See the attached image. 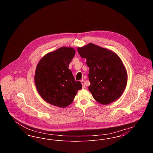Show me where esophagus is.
<instances>
[{"mask_svg": "<svg viewBox=\"0 0 153 153\" xmlns=\"http://www.w3.org/2000/svg\"><path fill=\"white\" fill-rule=\"evenodd\" d=\"M81 84L82 85V88H85V82H84V80H81Z\"/></svg>", "mask_w": 153, "mask_h": 153, "instance_id": "1", "label": "esophagus"}]
</instances>
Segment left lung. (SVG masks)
Masks as SVG:
<instances>
[{"label":"left lung","mask_w":153,"mask_h":153,"mask_svg":"<svg viewBox=\"0 0 153 153\" xmlns=\"http://www.w3.org/2000/svg\"><path fill=\"white\" fill-rule=\"evenodd\" d=\"M80 56L87 59L89 68V91L95 100L108 104L118 99L126 87L127 73L117 54L95 44L77 48Z\"/></svg>","instance_id":"left-lung-1"}]
</instances>
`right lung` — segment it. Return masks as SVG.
<instances>
[{
	"mask_svg": "<svg viewBox=\"0 0 153 153\" xmlns=\"http://www.w3.org/2000/svg\"><path fill=\"white\" fill-rule=\"evenodd\" d=\"M75 55L72 48L61 47L46 54L36 66L34 81L40 96L48 103L64 108L73 102L82 88L69 65Z\"/></svg>",
	"mask_w": 153,
	"mask_h": 153,
	"instance_id": "obj_1",
	"label": "right lung"
}]
</instances>
